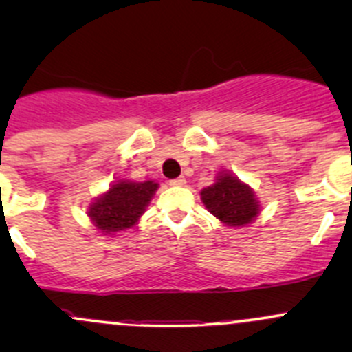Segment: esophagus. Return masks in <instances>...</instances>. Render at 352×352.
<instances>
[{
    "label": "esophagus",
    "instance_id": "34e87169",
    "mask_svg": "<svg viewBox=\"0 0 352 352\" xmlns=\"http://www.w3.org/2000/svg\"><path fill=\"white\" fill-rule=\"evenodd\" d=\"M168 186H172V187L186 186V179H184V177H180V179H172V180H168Z\"/></svg>",
    "mask_w": 352,
    "mask_h": 352
}]
</instances>
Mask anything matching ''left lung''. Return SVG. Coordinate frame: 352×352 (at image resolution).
<instances>
[{
	"label": "left lung",
	"mask_w": 352,
	"mask_h": 352,
	"mask_svg": "<svg viewBox=\"0 0 352 352\" xmlns=\"http://www.w3.org/2000/svg\"><path fill=\"white\" fill-rule=\"evenodd\" d=\"M201 201L223 225L236 228L250 225L261 212L252 187L228 170L219 172L216 182L201 190Z\"/></svg>",
	"instance_id": "left-lung-1"
}]
</instances>
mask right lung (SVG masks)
Returning a JSON list of instances; mask_svg holds the SVG:
<instances>
[{
    "instance_id": "add662e5",
    "label": "right lung",
    "mask_w": 352,
    "mask_h": 352,
    "mask_svg": "<svg viewBox=\"0 0 352 352\" xmlns=\"http://www.w3.org/2000/svg\"><path fill=\"white\" fill-rule=\"evenodd\" d=\"M156 190L158 184L155 180H117L109 187L107 192L100 194L91 202L88 216L100 233L116 235L133 228L140 221Z\"/></svg>"
}]
</instances>
